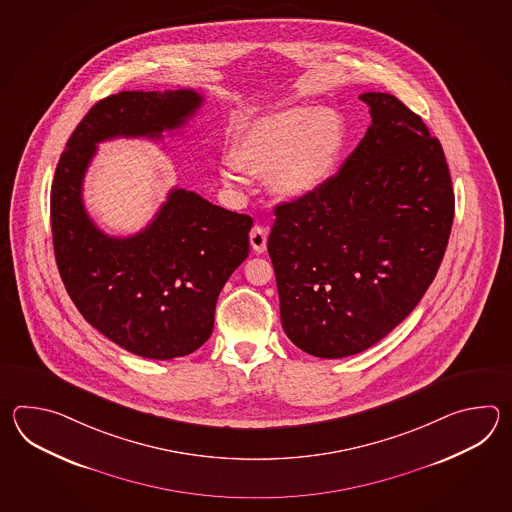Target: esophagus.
I'll list each match as a JSON object with an SVG mask.
<instances>
[{"instance_id":"obj_1","label":"esophagus","mask_w":512,"mask_h":512,"mask_svg":"<svg viewBox=\"0 0 512 512\" xmlns=\"http://www.w3.org/2000/svg\"><path fill=\"white\" fill-rule=\"evenodd\" d=\"M249 240H251V247L254 252L263 254L267 251V229H263L260 225H254L251 234H249Z\"/></svg>"}]
</instances>
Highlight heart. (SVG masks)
Listing matches in <instances>:
<instances>
[{
  "instance_id": "obj_1",
  "label": "heart",
  "mask_w": 512,
  "mask_h": 512,
  "mask_svg": "<svg viewBox=\"0 0 512 512\" xmlns=\"http://www.w3.org/2000/svg\"><path fill=\"white\" fill-rule=\"evenodd\" d=\"M346 137V124L333 109H278L245 126L234 153L221 157L219 175L230 188L245 185V172L271 177L274 196L298 201L331 181Z\"/></svg>"
}]
</instances>
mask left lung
<instances>
[{
  "instance_id": "left-lung-1",
  "label": "left lung",
  "mask_w": 512,
  "mask_h": 512,
  "mask_svg": "<svg viewBox=\"0 0 512 512\" xmlns=\"http://www.w3.org/2000/svg\"><path fill=\"white\" fill-rule=\"evenodd\" d=\"M371 126L313 196L276 207L267 251L294 346L320 359L371 348L425 296L454 192L441 142L390 93H362Z\"/></svg>"
}]
</instances>
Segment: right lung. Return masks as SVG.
Listing matches in <instances>:
<instances>
[{"mask_svg":"<svg viewBox=\"0 0 512 512\" xmlns=\"http://www.w3.org/2000/svg\"><path fill=\"white\" fill-rule=\"evenodd\" d=\"M201 104L194 89L102 98L69 137L51 186L53 247L67 293L91 326L144 359L185 357L207 342L219 293L249 256L252 218L174 188L146 229L113 238L89 218L82 183L98 142L161 139Z\"/></svg>","mask_w":512,"mask_h":512,"instance_id":"obj_1","label":"right lung"}]
</instances>
